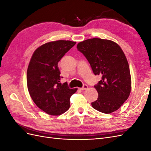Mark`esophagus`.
I'll use <instances>...</instances> for the list:
<instances>
[{
	"label": "esophagus",
	"mask_w": 151,
	"mask_h": 151,
	"mask_svg": "<svg viewBox=\"0 0 151 151\" xmlns=\"http://www.w3.org/2000/svg\"><path fill=\"white\" fill-rule=\"evenodd\" d=\"M88 89V86L85 84V85H84V86H83V88H81V90H83V91H84V90Z\"/></svg>",
	"instance_id": "1"
}]
</instances>
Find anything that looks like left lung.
<instances>
[{"instance_id": "left-lung-1", "label": "left lung", "mask_w": 151, "mask_h": 151, "mask_svg": "<svg viewBox=\"0 0 151 151\" xmlns=\"http://www.w3.org/2000/svg\"><path fill=\"white\" fill-rule=\"evenodd\" d=\"M77 48L88 60L94 74L101 76L94 86L98 98L92 106L103 113L115 111L131 91L130 72L124 52L113 41L96 38L79 43Z\"/></svg>"}]
</instances>
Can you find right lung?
I'll return each mask as SVG.
<instances>
[{
    "mask_svg": "<svg viewBox=\"0 0 151 151\" xmlns=\"http://www.w3.org/2000/svg\"><path fill=\"white\" fill-rule=\"evenodd\" d=\"M76 42L58 40L41 45L32 55L27 70V86L31 99L48 115L57 116L70 107V98L77 89L60 83L58 63L76 45Z\"/></svg>",
    "mask_w": 151,
    "mask_h": 151,
    "instance_id": "right-lung-1",
    "label": "right lung"
}]
</instances>
